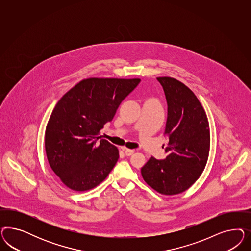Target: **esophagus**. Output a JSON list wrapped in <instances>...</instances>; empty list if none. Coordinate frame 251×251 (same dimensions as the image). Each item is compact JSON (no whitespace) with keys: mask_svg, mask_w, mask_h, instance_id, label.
Listing matches in <instances>:
<instances>
[{"mask_svg":"<svg viewBox=\"0 0 251 251\" xmlns=\"http://www.w3.org/2000/svg\"><path fill=\"white\" fill-rule=\"evenodd\" d=\"M125 150V154L127 155V156H129V155H131L133 152H134V150H132V149H124Z\"/></svg>","mask_w":251,"mask_h":251,"instance_id":"34e87169","label":"esophagus"}]
</instances>
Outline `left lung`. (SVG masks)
Listing matches in <instances>:
<instances>
[{"label": "left lung", "instance_id": "left-lung-1", "mask_svg": "<svg viewBox=\"0 0 251 251\" xmlns=\"http://www.w3.org/2000/svg\"><path fill=\"white\" fill-rule=\"evenodd\" d=\"M166 95L168 138L165 159L151 156L141 173L153 190L175 195L196 182L210 151V127L205 110L188 86L171 77H157Z\"/></svg>", "mask_w": 251, "mask_h": 251}]
</instances>
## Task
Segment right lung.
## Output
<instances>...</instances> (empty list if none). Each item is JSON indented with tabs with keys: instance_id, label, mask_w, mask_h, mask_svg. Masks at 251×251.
I'll return each mask as SVG.
<instances>
[{
	"instance_id": "right-lung-1",
	"label": "right lung",
	"mask_w": 251,
	"mask_h": 251,
	"mask_svg": "<svg viewBox=\"0 0 251 251\" xmlns=\"http://www.w3.org/2000/svg\"><path fill=\"white\" fill-rule=\"evenodd\" d=\"M140 79L88 78L61 98L45 131L49 164L61 182L75 191L102 182L119 159V150L98 136Z\"/></svg>"
}]
</instances>
